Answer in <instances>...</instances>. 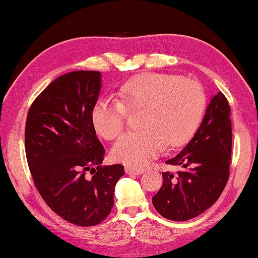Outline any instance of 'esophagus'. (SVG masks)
<instances>
[{
    "label": "esophagus",
    "instance_id": "obj_1",
    "mask_svg": "<svg viewBox=\"0 0 258 258\" xmlns=\"http://www.w3.org/2000/svg\"><path fill=\"white\" fill-rule=\"evenodd\" d=\"M125 173L128 174V175H140V174L143 173V170H142V169L132 168V167H126V168H125Z\"/></svg>",
    "mask_w": 258,
    "mask_h": 258
}]
</instances>
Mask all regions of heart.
<instances>
[{"mask_svg": "<svg viewBox=\"0 0 258 258\" xmlns=\"http://www.w3.org/2000/svg\"><path fill=\"white\" fill-rule=\"evenodd\" d=\"M143 130L119 137L112 147L117 161L143 168L165 149L188 141L202 122L205 95L195 80L168 73H146L128 80L117 98L102 97L93 104L91 122L104 139L112 140L124 128L126 110H141Z\"/></svg>", "mask_w": 258, "mask_h": 258, "instance_id": "obj_1", "label": "heart"}]
</instances>
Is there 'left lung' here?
Wrapping results in <instances>:
<instances>
[{"instance_id": "left-lung-1", "label": "left lung", "mask_w": 258, "mask_h": 258, "mask_svg": "<svg viewBox=\"0 0 258 258\" xmlns=\"http://www.w3.org/2000/svg\"><path fill=\"white\" fill-rule=\"evenodd\" d=\"M230 105L218 92L207 105L202 124L185 148L167 163L180 166L176 174L162 173L163 185L153 197L165 218L186 222L215 204L229 180L232 130Z\"/></svg>"}]
</instances>
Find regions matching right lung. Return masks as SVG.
Listing matches in <instances>:
<instances>
[{"label": "right lung", "instance_id": "right-lung-1", "mask_svg": "<svg viewBox=\"0 0 258 258\" xmlns=\"http://www.w3.org/2000/svg\"><path fill=\"white\" fill-rule=\"evenodd\" d=\"M100 76H60L36 97L26 122V156L36 189L56 215L78 226H95L109 216L124 175L122 165L102 166L105 150L91 122Z\"/></svg>", "mask_w": 258, "mask_h": 258}]
</instances>
